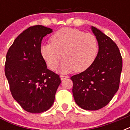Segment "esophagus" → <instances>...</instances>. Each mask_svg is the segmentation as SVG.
I'll use <instances>...</instances> for the list:
<instances>
[{
    "label": "esophagus",
    "mask_w": 130,
    "mask_h": 130,
    "mask_svg": "<svg viewBox=\"0 0 130 130\" xmlns=\"http://www.w3.org/2000/svg\"><path fill=\"white\" fill-rule=\"evenodd\" d=\"M68 77H69L68 75H60V79H61V80H64V79H67Z\"/></svg>",
    "instance_id": "34e87169"
}]
</instances>
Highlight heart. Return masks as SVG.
Here are the masks:
<instances>
[{
    "label": "heart",
    "instance_id": "b5f03b06",
    "mask_svg": "<svg viewBox=\"0 0 130 130\" xmlns=\"http://www.w3.org/2000/svg\"><path fill=\"white\" fill-rule=\"evenodd\" d=\"M51 42L42 45L41 54L51 69L57 68L64 57L60 70L64 73L86 70L94 62L98 51L94 36L77 28L59 30L51 36Z\"/></svg>",
    "mask_w": 130,
    "mask_h": 130
}]
</instances>
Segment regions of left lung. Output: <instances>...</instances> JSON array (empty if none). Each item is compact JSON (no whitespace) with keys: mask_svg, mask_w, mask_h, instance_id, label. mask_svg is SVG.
Masks as SVG:
<instances>
[{"mask_svg":"<svg viewBox=\"0 0 130 130\" xmlns=\"http://www.w3.org/2000/svg\"><path fill=\"white\" fill-rule=\"evenodd\" d=\"M91 30L98 43L97 56L88 69L70 79L75 103L83 109L96 111L107 105L119 90L122 59L109 37L92 26Z\"/></svg>","mask_w":130,"mask_h":130,"instance_id":"8db88e82","label":"left lung"}]
</instances>
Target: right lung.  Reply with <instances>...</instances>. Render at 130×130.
<instances>
[{
  "mask_svg": "<svg viewBox=\"0 0 130 130\" xmlns=\"http://www.w3.org/2000/svg\"><path fill=\"white\" fill-rule=\"evenodd\" d=\"M52 32L42 25L30 26L16 38L6 54L4 71L11 95L31 113L52 106L61 83L59 75L47 69L41 54L42 39Z\"/></svg>",
  "mask_w": 130,
  "mask_h": 130,
  "instance_id": "1",
  "label": "right lung"
}]
</instances>
